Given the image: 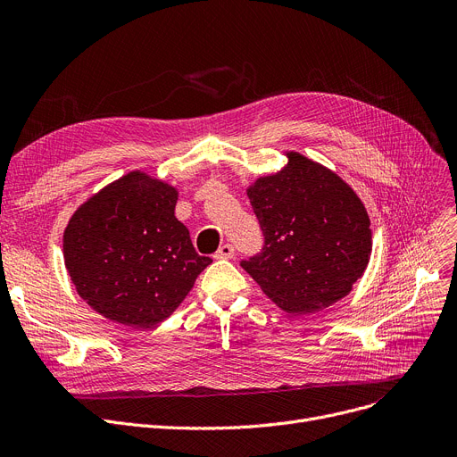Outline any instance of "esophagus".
<instances>
[{
  "label": "esophagus",
  "mask_w": 457,
  "mask_h": 457,
  "mask_svg": "<svg viewBox=\"0 0 457 457\" xmlns=\"http://www.w3.org/2000/svg\"><path fill=\"white\" fill-rule=\"evenodd\" d=\"M233 253H235L233 246L226 243V245H222L219 250H216L214 257H216V259H231V257H233Z\"/></svg>",
  "instance_id": "34e87169"
}]
</instances>
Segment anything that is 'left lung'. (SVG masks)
Returning a JSON list of instances; mask_svg holds the SVG:
<instances>
[{
	"instance_id": "8db88e82",
	"label": "left lung",
	"mask_w": 457,
	"mask_h": 457,
	"mask_svg": "<svg viewBox=\"0 0 457 457\" xmlns=\"http://www.w3.org/2000/svg\"><path fill=\"white\" fill-rule=\"evenodd\" d=\"M248 198L265 243L241 267L274 303L309 315L352 291L372 235L365 205L337 174L289 154V164L259 178Z\"/></svg>"
}]
</instances>
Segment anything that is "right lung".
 Wrapping results in <instances>:
<instances>
[{"label":"right lung","mask_w":457,"mask_h":457,"mask_svg":"<svg viewBox=\"0 0 457 457\" xmlns=\"http://www.w3.org/2000/svg\"><path fill=\"white\" fill-rule=\"evenodd\" d=\"M178 192L131 172L85 202L62 237L64 265L87 303L109 320L150 328L170 317L212 262L176 219Z\"/></svg>","instance_id":"1"}]
</instances>
